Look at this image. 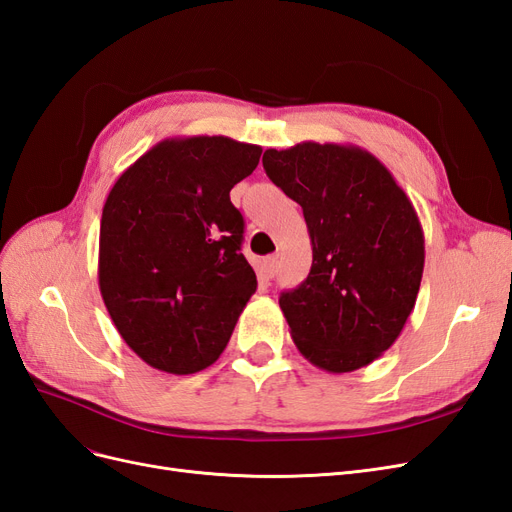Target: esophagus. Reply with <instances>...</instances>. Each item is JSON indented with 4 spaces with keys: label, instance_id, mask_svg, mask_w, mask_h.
Masks as SVG:
<instances>
[{
    "label": "esophagus",
    "instance_id": "1",
    "mask_svg": "<svg viewBox=\"0 0 512 512\" xmlns=\"http://www.w3.org/2000/svg\"><path fill=\"white\" fill-rule=\"evenodd\" d=\"M262 269H265L267 277H273V275L277 273V258H275V256H269V258L262 260Z\"/></svg>",
    "mask_w": 512,
    "mask_h": 512
}]
</instances>
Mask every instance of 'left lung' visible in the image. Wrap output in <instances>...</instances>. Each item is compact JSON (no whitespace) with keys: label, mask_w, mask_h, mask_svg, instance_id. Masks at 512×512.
I'll list each match as a JSON object with an SVG mask.
<instances>
[{"label":"left lung","mask_w":512,"mask_h":512,"mask_svg":"<svg viewBox=\"0 0 512 512\" xmlns=\"http://www.w3.org/2000/svg\"><path fill=\"white\" fill-rule=\"evenodd\" d=\"M262 166L301 205L312 239L307 280L280 297L294 344L331 374L369 365L395 344L421 288L425 237L410 198L354 145L267 149Z\"/></svg>","instance_id":"8db88e82"}]
</instances>
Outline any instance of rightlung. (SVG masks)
<instances>
[{
	"label": "right lung",
	"mask_w": 512,
	"mask_h": 512,
	"mask_svg": "<svg viewBox=\"0 0 512 512\" xmlns=\"http://www.w3.org/2000/svg\"><path fill=\"white\" fill-rule=\"evenodd\" d=\"M260 153L228 136L166 138L108 192L100 292L123 342L153 369L188 376L213 365L256 292L230 190Z\"/></svg>",
	"instance_id": "1"
}]
</instances>
